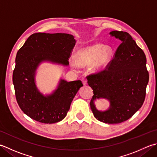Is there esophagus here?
Returning <instances> with one entry per match:
<instances>
[{"label":"esophagus","mask_w":157,"mask_h":157,"mask_svg":"<svg viewBox=\"0 0 157 157\" xmlns=\"http://www.w3.org/2000/svg\"><path fill=\"white\" fill-rule=\"evenodd\" d=\"M82 83H83V84H84V85H86L87 84V80L86 79L83 78L82 79Z\"/></svg>","instance_id":"obj_1"}]
</instances>
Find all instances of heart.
I'll use <instances>...</instances> for the list:
<instances>
[{
	"mask_svg": "<svg viewBox=\"0 0 157 157\" xmlns=\"http://www.w3.org/2000/svg\"><path fill=\"white\" fill-rule=\"evenodd\" d=\"M112 50L102 44H93L84 47L75 54V63L79 66L91 64V69L94 72L100 71L109 60Z\"/></svg>",
	"mask_w": 157,
	"mask_h": 157,
	"instance_id": "1",
	"label": "heart"
}]
</instances>
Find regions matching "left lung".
<instances>
[{
    "label": "left lung",
    "mask_w": 157,
    "mask_h": 157,
    "mask_svg": "<svg viewBox=\"0 0 157 157\" xmlns=\"http://www.w3.org/2000/svg\"><path fill=\"white\" fill-rule=\"evenodd\" d=\"M121 41L110 65L97 74L87 77L94 95L90 109L98 121L118 124L127 121L143 105L149 80L146 58L143 50L127 32L109 33ZM105 98L110 102L105 111L97 110L94 102Z\"/></svg>",
    "instance_id": "left-lung-1"
}]
</instances>
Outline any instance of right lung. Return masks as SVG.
I'll list each match as a JSON object with an SVG mask.
<instances>
[{
  "instance_id": "right-lung-1",
  "label": "right lung",
  "mask_w": 157,
  "mask_h": 157,
  "mask_svg": "<svg viewBox=\"0 0 157 157\" xmlns=\"http://www.w3.org/2000/svg\"><path fill=\"white\" fill-rule=\"evenodd\" d=\"M76 41L67 33L33 34L17 52L13 83L17 102L30 118L45 124L60 122L65 118L82 81L60 79L56 90L49 94L39 90L35 82L40 64L48 62L69 65V58Z\"/></svg>"
}]
</instances>
